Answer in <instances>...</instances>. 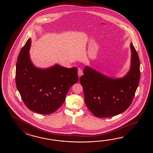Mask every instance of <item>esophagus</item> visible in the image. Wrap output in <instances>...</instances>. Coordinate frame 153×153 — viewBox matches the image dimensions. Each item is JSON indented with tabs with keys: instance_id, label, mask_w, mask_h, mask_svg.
Instances as JSON below:
<instances>
[{
	"instance_id": "esophagus-1",
	"label": "esophagus",
	"mask_w": 153,
	"mask_h": 153,
	"mask_svg": "<svg viewBox=\"0 0 153 153\" xmlns=\"http://www.w3.org/2000/svg\"><path fill=\"white\" fill-rule=\"evenodd\" d=\"M82 75H83V72L81 69L79 68L78 69V76L79 77H80Z\"/></svg>"
}]
</instances>
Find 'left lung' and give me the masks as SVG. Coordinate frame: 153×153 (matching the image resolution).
<instances>
[{"label": "left lung", "mask_w": 153, "mask_h": 153, "mask_svg": "<svg viewBox=\"0 0 153 153\" xmlns=\"http://www.w3.org/2000/svg\"><path fill=\"white\" fill-rule=\"evenodd\" d=\"M131 66L123 78L108 77L86 66L80 82L88 109L98 117H109L121 114L131 104L140 79L138 55L132 43Z\"/></svg>", "instance_id": "8db88e82"}]
</instances>
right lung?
Listing matches in <instances>:
<instances>
[{
	"label": "right lung",
	"mask_w": 153,
	"mask_h": 153,
	"mask_svg": "<svg viewBox=\"0 0 153 153\" xmlns=\"http://www.w3.org/2000/svg\"><path fill=\"white\" fill-rule=\"evenodd\" d=\"M29 38L18 56L16 87L24 103L39 114L55 112L65 101L69 88L78 81L76 67L67 68L56 64L48 68L36 67L29 56Z\"/></svg>",
	"instance_id": "right-lung-1"
}]
</instances>
